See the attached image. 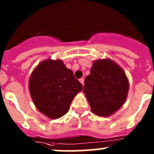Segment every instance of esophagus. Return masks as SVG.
<instances>
[{"instance_id":"34e87169","label":"esophagus","mask_w":154,"mask_h":154,"mask_svg":"<svg viewBox=\"0 0 154 154\" xmlns=\"http://www.w3.org/2000/svg\"><path fill=\"white\" fill-rule=\"evenodd\" d=\"M79 80H80V83H81V84H83V85H84V78H80Z\"/></svg>"}]
</instances>
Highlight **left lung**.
<instances>
[{
  "label": "left lung",
  "instance_id": "1",
  "mask_svg": "<svg viewBox=\"0 0 154 154\" xmlns=\"http://www.w3.org/2000/svg\"><path fill=\"white\" fill-rule=\"evenodd\" d=\"M128 80L124 70L109 59L97 60L85 78L83 92L94 114L108 117L125 102Z\"/></svg>",
  "mask_w": 154,
  "mask_h": 154
}]
</instances>
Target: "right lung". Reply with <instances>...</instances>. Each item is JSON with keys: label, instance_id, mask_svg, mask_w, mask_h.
<instances>
[{"label": "right lung", "instance_id": "right-lung-1", "mask_svg": "<svg viewBox=\"0 0 154 154\" xmlns=\"http://www.w3.org/2000/svg\"><path fill=\"white\" fill-rule=\"evenodd\" d=\"M34 104L42 114L56 119L66 114L83 85L61 60L42 61L33 70L29 81Z\"/></svg>", "mask_w": 154, "mask_h": 154}]
</instances>
